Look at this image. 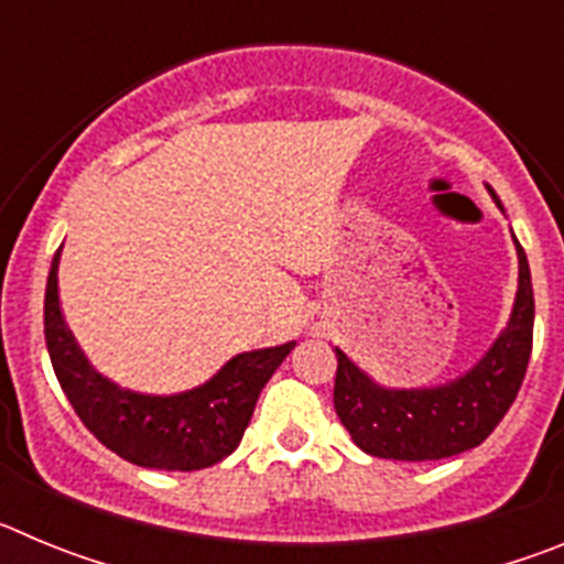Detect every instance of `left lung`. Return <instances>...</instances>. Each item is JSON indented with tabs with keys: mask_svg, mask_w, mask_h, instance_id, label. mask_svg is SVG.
<instances>
[{
	"mask_svg": "<svg viewBox=\"0 0 564 564\" xmlns=\"http://www.w3.org/2000/svg\"><path fill=\"white\" fill-rule=\"evenodd\" d=\"M497 200L495 188H488ZM520 259V285L506 330L495 338L486 356L441 387L392 390L372 381L336 347L338 370L333 387L336 415L356 446L387 460H443L475 449L495 432L514 403L534 344V288L522 246L514 239Z\"/></svg>",
	"mask_w": 564,
	"mask_h": 564,
	"instance_id": "8db88e82",
	"label": "left lung"
}]
</instances>
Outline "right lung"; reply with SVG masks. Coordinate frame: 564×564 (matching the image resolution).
<instances>
[{
  "instance_id": "1",
  "label": "right lung",
  "mask_w": 564,
  "mask_h": 564,
  "mask_svg": "<svg viewBox=\"0 0 564 564\" xmlns=\"http://www.w3.org/2000/svg\"><path fill=\"white\" fill-rule=\"evenodd\" d=\"M58 257H53L44 293V341L64 395L98 441L123 460L163 471H197L220 463L242 441L253 406L296 341L239 352L206 383L177 395L123 390L78 347L58 302Z\"/></svg>"
}]
</instances>
